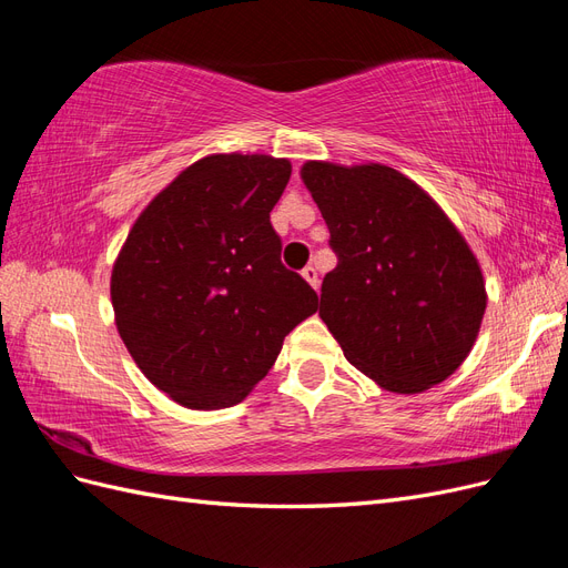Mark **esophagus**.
I'll use <instances>...</instances> for the list:
<instances>
[{
	"label": "esophagus",
	"mask_w": 568,
	"mask_h": 568,
	"mask_svg": "<svg viewBox=\"0 0 568 568\" xmlns=\"http://www.w3.org/2000/svg\"><path fill=\"white\" fill-rule=\"evenodd\" d=\"M301 274H303V280L311 284L313 288H317L320 286V277H317V270L313 267V265H305L303 270H301Z\"/></svg>",
	"instance_id": "1"
}]
</instances>
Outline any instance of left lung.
<instances>
[{"label":"left lung","instance_id":"8db88e82","mask_svg":"<svg viewBox=\"0 0 568 568\" xmlns=\"http://www.w3.org/2000/svg\"><path fill=\"white\" fill-rule=\"evenodd\" d=\"M301 180L338 255L320 317L348 363L403 395L448 379L471 353L488 303L467 239L395 168L307 161Z\"/></svg>","mask_w":568,"mask_h":568}]
</instances>
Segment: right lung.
Segmentation results:
<instances>
[{
	"instance_id": "add662e5",
	"label": "right lung",
	"mask_w": 568,
	"mask_h": 568,
	"mask_svg": "<svg viewBox=\"0 0 568 568\" xmlns=\"http://www.w3.org/2000/svg\"><path fill=\"white\" fill-rule=\"evenodd\" d=\"M288 159L211 153L149 201L111 272L118 334L146 379L189 409L242 403L317 294L282 265L270 211Z\"/></svg>"
}]
</instances>
